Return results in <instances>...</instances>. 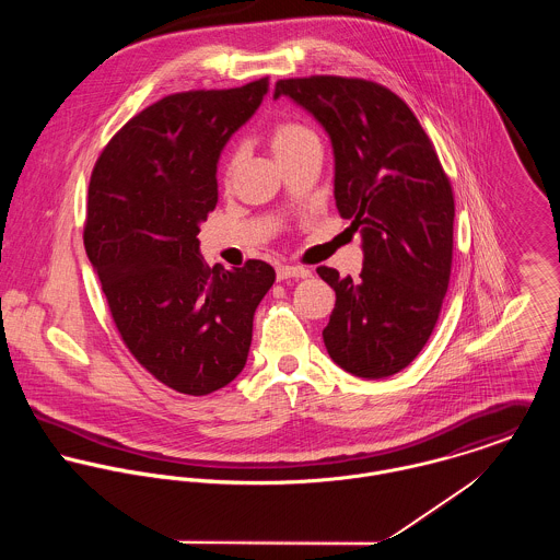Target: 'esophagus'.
I'll list each match as a JSON object with an SVG mask.
<instances>
[{"label": "esophagus", "mask_w": 560, "mask_h": 560, "mask_svg": "<svg viewBox=\"0 0 560 560\" xmlns=\"http://www.w3.org/2000/svg\"><path fill=\"white\" fill-rule=\"evenodd\" d=\"M276 273H278V280H291V278H308L311 276V271L308 269H304V267H295V265H280L278 269H276Z\"/></svg>", "instance_id": "esophagus-1"}]
</instances>
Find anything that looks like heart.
<instances>
[{
    "label": "heart",
    "mask_w": 560,
    "mask_h": 560,
    "mask_svg": "<svg viewBox=\"0 0 560 560\" xmlns=\"http://www.w3.org/2000/svg\"><path fill=\"white\" fill-rule=\"evenodd\" d=\"M311 140H317L315 131L308 129L306 125L302 122H278L271 133H269V147H271V153L276 155V160L280 158H287L291 155L293 151H298L302 144L311 142ZM235 167V160L229 161V172Z\"/></svg>",
    "instance_id": "b5f03b06"
}]
</instances>
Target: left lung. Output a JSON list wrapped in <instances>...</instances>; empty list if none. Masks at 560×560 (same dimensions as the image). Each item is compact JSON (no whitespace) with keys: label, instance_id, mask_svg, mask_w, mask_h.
Returning a JSON list of instances; mask_svg holds the SVG:
<instances>
[{"label":"left lung","instance_id":"obj_1","mask_svg":"<svg viewBox=\"0 0 560 560\" xmlns=\"http://www.w3.org/2000/svg\"><path fill=\"white\" fill-rule=\"evenodd\" d=\"M327 133L340 218L362 237V273H317L336 291L323 342L347 373L382 380L402 371L427 345L453 262L455 200L440 160L411 109L366 80H280Z\"/></svg>","mask_w":560,"mask_h":560}]
</instances>
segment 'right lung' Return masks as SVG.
Masks as SVG:
<instances>
[{"label": "right lung", "instance_id": "right-lung-1", "mask_svg": "<svg viewBox=\"0 0 560 560\" xmlns=\"http://www.w3.org/2000/svg\"><path fill=\"white\" fill-rule=\"evenodd\" d=\"M267 80L170 94L131 118L96 161L83 245L114 323L167 388L202 397L245 366L271 265L209 267L200 224L218 205V163L254 116Z\"/></svg>", "mask_w": 560, "mask_h": 560}]
</instances>
